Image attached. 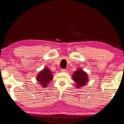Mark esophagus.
<instances>
[{"label":"esophagus","mask_w":124,"mask_h":124,"mask_svg":"<svg viewBox=\"0 0 124 124\" xmlns=\"http://www.w3.org/2000/svg\"><path fill=\"white\" fill-rule=\"evenodd\" d=\"M66 69H61V71H62V72H65L66 71Z\"/></svg>","instance_id":"1"}]
</instances>
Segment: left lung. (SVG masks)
I'll return each instance as SVG.
<instances>
[{
	"label": "left lung",
	"mask_w": 124,
	"mask_h": 124,
	"mask_svg": "<svg viewBox=\"0 0 124 124\" xmlns=\"http://www.w3.org/2000/svg\"><path fill=\"white\" fill-rule=\"evenodd\" d=\"M72 79L76 82V87L77 88H81L84 86L88 82V76L85 72L81 69H78L75 71L72 75Z\"/></svg>",
	"instance_id": "8db88e82"
}]
</instances>
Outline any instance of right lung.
<instances>
[{
  "instance_id": "right-lung-1",
  "label": "right lung",
  "mask_w": 124,
  "mask_h": 124,
  "mask_svg": "<svg viewBox=\"0 0 124 124\" xmlns=\"http://www.w3.org/2000/svg\"><path fill=\"white\" fill-rule=\"evenodd\" d=\"M53 79L52 72L48 68H45L39 72L37 76H36V80L39 82V83L41 84L43 86V88H46L48 86V83Z\"/></svg>"
}]
</instances>
